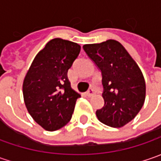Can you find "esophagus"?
<instances>
[{"label":"esophagus","mask_w":161,"mask_h":161,"mask_svg":"<svg viewBox=\"0 0 161 161\" xmlns=\"http://www.w3.org/2000/svg\"><path fill=\"white\" fill-rule=\"evenodd\" d=\"M95 94V92H94V90H92V89H90V90H89L88 91H87V93H86V95L88 97H91L93 96Z\"/></svg>","instance_id":"34e87169"}]
</instances>
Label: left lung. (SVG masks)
<instances>
[{
	"mask_svg": "<svg viewBox=\"0 0 161 161\" xmlns=\"http://www.w3.org/2000/svg\"><path fill=\"white\" fill-rule=\"evenodd\" d=\"M84 51L101 71L104 107L97 119L108 126H124L142 109L146 95L144 77L138 64L118 41L84 45Z\"/></svg>",
	"mask_w": 161,
	"mask_h": 161,
	"instance_id": "1",
	"label": "left lung"
}]
</instances>
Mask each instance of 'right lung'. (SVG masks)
Returning a JSON list of instances; mask_svg holds the SVG:
<instances>
[{"instance_id":"1","label":"right lung","mask_w":161,"mask_h":161,"mask_svg":"<svg viewBox=\"0 0 161 161\" xmlns=\"http://www.w3.org/2000/svg\"><path fill=\"white\" fill-rule=\"evenodd\" d=\"M80 46L53 38L36 55L23 81V97L28 113L47 131H55L71 120L80 95L71 89L67 72Z\"/></svg>"}]
</instances>
